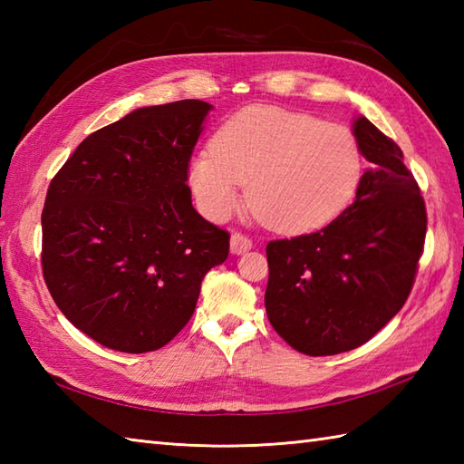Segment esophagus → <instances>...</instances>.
Here are the masks:
<instances>
[{
	"label": "esophagus",
	"instance_id": "1",
	"mask_svg": "<svg viewBox=\"0 0 464 464\" xmlns=\"http://www.w3.org/2000/svg\"><path fill=\"white\" fill-rule=\"evenodd\" d=\"M251 247H253V241L247 237V235L243 233L231 235V253L241 255V253H247Z\"/></svg>",
	"mask_w": 464,
	"mask_h": 464
}]
</instances>
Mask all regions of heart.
<instances>
[{
    "label": "heart",
    "mask_w": 464,
    "mask_h": 464,
    "mask_svg": "<svg viewBox=\"0 0 464 464\" xmlns=\"http://www.w3.org/2000/svg\"><path fill=\"white\" fill-rule=\"evenodd\" d=\"M362 175V153L349 127L275 105H253L227 120L189 163L199 211L229 219L247 183L261 221L279 233H303L333 221Z\"/></svg>",
    "instance_id": "b5f03b06"
}]
</instances>
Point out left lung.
I'll return each instance as SVG.
<instances>
[{"label": "left lung", "mask_w": 464, "mask_h": 464, "mask_svg": "<svg viewBox=\"0 0 464 464\" xmlns=\"http://www.w3.org/2000/svg\"><path fill=\"white\" fill-rule=\"evenodd\" d=\"M353 133L369 161L354 201L321 231L267 245V317L309 357L374 337L409 299L425 249L427 207L401 147L367 117Z\"/></svg>", "instance_id": "obj_1"}]
</instances>
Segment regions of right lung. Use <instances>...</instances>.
Instances as JSON below:
<instances>
[{"mask_svg": "<svg viewBox=\"0 0 464 464\" xmlns=\"http://www.w3.org/2000/svg\"><path fill=\"white\" fill-rule=\"evenodd\" d=\"M211 105L141 107L80 143L49 183L42 271L69 323L107 349L165 347L229 233L195 211L189 161Z\"/></svg>", "mask_w": 464, "mask_h": 464, "instance_id": "1", "label": "right lung"}]
</instances>
